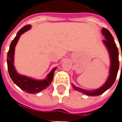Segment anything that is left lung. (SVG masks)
Returning <instances> with one entry per match:
<instances>
[{"label": "left lung", "mask_w": 122, "mask_h": 122, "mask_svg": "<svg viewBox=\"0 0 122 122\" xmlns=\"http://www.w3.org/2000/svg\"><path fill=\"white\" fill-rule=\"evenodd\" d=\"M102 33L105 36V40H103V42L105 43V45L108 50V51L110 53V59H111V66H110V75L108 77L107 80L106 81V82L103 86H101V88H99L95 91H93V92H89V91L83 90V89H82L79 87H77L72 84V87L75 90L80 92L83 93L84 94H86L87 96H98V95H101L103 93H104L106 90H107L109 88H110L116 80L117 72H118V70H119V52H118L117 47L116 44L115 42V40L113 38L112 34L110 33V32L106 28H103Z\"/></svg>", "instance_id": "8db88e82"}]
</instances>
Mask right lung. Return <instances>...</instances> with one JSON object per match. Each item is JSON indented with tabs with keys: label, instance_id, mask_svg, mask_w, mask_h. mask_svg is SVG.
<instances>
[{
	"label": "right lung",
	"instance_id": "right-lung-1",
	"mask_svg": "<svg viewBox=\"0 0 122 122\" xmlns=\"http://www.w3.org/2000/svg\"><path fill=\"white\" fill-rule=\"evenodd\" d=\"M30 28V26L26 25L19 30L16 37L14 38L10 44V49L7 52V69H8L9 75L11 79L12 80V81L14 82V83L16 84L20 89H21L22 90H24L27 93L36 94L41 92L43 89H45L47 86H50L51 82L53 80V77L56 68H54L51 71V72L48 75L46 80H36L30 77H27L26 76L19 75L17 72L14 67V54H15V45L20 36Z\"/></svg>",
	"mask_w": 122,
	"mask_h": 122
}]
</instances>
